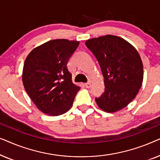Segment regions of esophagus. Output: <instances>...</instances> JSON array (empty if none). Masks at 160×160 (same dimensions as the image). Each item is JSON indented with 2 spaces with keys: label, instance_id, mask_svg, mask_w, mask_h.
<instances>
[{
  "label": "esophagus",
  "instance_id": "obj_1",
  "mask_svg": "<svg viewBox=\"0 0 160 160\" xmlns=\"http://www.w3.org/2000/svg\"><path fill=\"white\" fill-rule=\"evenodd\" d=\"M90 82H87L86 84H84V86L86 87V88H89V87H90Z\"/></svg>",
  "mask_w": 160,
  "mask_h": 160
}]
</instances>
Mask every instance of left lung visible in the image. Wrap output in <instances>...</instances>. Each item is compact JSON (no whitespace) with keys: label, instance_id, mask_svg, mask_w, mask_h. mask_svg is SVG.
<instances>
[{"label":"left lung","instance_id":"left-lung-1","mask_svg":"<svg viewBox=\"0 0 160 160\" xmlns=\"http://www.w3.org/2000/svg\"><path fill=\"white\" fill-rule=\"evenodd\" d=\"M87 47L97 59L104 77L105 92L98 106L113 113L126 107L141 87L143 68L137 50L120 37L107 35L89 39Z\"/></svg>","mask_w":160,"mask_h":160}]
</instances>
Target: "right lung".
Segmentation results:
<instances>
[{
  "label": "right lung",
  "instance_id": "1",
  "mask_svg": "<svg viewBox=\"0 0 160 160\" xmlns=\"http://www.w3.org/2000/svg\"><path fill=\"white\" fill-rule=\"evenodd\" d=\"M78 41L55 39L35 48L23 67V85L39 110L51 116L67 112L80 89L72 82L68 62Z\"/></svg>",
  "mask_w": 160,
  "mask_h": 160
}]
</instances>
